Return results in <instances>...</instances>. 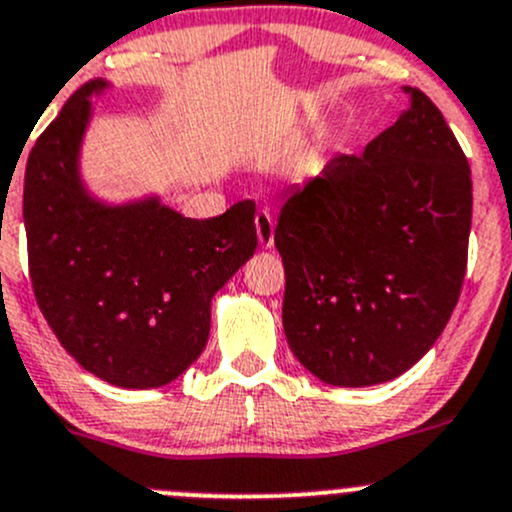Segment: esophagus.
I'll return each instance as SVG.
<instances>
[{
  "label": "esophagus",
  "mask_w": 512,
  "mask_h": 512,
  "mask_svg": "<svg viewBox=\"0 0 512 512\" xmlns=\"http://www.w3.org/2000/svg\"><path fill=\"white\" fill-rule=\"evenodd\" d=\"M255 230H257V240H260L262 247L275 245V220H272L270 210H267V208L257 210Z\"/></svg>",
  "instance_id": "34e87169"
}]
</instances>
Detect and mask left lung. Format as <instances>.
<instances>
[{"instance_id": "1", "label": "left lung", "mask_w": 512, "mask_h": 512, "mask_svg": "<svg viewBox=\"0 0 512 512\" xmlns=\"http://www.w3.org/2000/svg\"><path fill=\"white\" fill-rule=\"evenodd\" d=\"M404 94L409 108L361 156H334L289 190L275 230L287 344L324 384L409 371L446 329L466 277L471 168L431 98Z\"/></svg>"}]
</instances>
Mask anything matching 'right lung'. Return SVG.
Wrapping results in <instances>:
<instances>
[{"label":"right lung","mask_w":512,"mask_h":512,"mask_svg":"<svg viewBox=\"0 0 512 512\" xmlns=\"http://www.w3.org/2000/svg\"><path fill=\"white\" fill-rule=\"evenodd\" d=\"M89 81L34 143L24 227L36 302L86 371L121 389L178 379L210 337V304L257 247L255 203L193 220L158 195L108 203L81 175L94 118Z\"/></svg>","instance_id":"1"}]
</instances>
